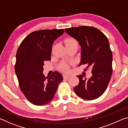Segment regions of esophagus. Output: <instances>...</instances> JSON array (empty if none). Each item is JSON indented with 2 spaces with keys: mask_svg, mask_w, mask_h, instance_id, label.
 <instances>
[{
  "mask_svg": "<svg viewBox=\"0 0 128 128\" xmlns=\"http://www.w3.org/2000/svg\"><path fill=\"white\" fill-rule=\"evenodd\" d=\"M63 77L64 78H70L71 77V75L68 74H64L63 75Z\"/></svg>",
  "mask_w": 128,
  "mask_h": 128,
  "instance_id": "esophagus-1",
  "label": "esophagus"
}]
</instances>
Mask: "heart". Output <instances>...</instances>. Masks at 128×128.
Returning a JSON list of instances; mask_svg holds the SVG:
<instances>
[{"label":"heart","mask_w":128,"mask_h":128,"mask_svg":"<svg viewBox=\"0 0 128 128\" xmlns=\"http://www.w3.org/2000/svg\"><path fill=\"white\" fill-rule=\"evenodd\" d=\"M65 42H66V45L70 44H77V41L76 40L74 39L71 38L66 39ZM59 68L60 69H62V70L64 71H67L69 70V66H68V64L64 62H62V63L60 64Z\"/></svg>","instance_id":"heart-1"}]
</instances>
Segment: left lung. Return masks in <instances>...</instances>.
I'll return each mask as SVG.
<instances>
[{
	"mask_svg": "<svg viewBox=\"0 0 128 128\" xmlns=\"http://www.w3.org/2000/svg\"><path fill=\"white\" fill-rule=\"evenodd\" d=\"M65 32L81 47L80 64H87L86 68L92 69L90 78L77 76L80 82L74 88L75 93L86 100L99 98L107 88L112 73V54L107 36L96 28L87 26L66 28Z\"/></svg>",
	"mask_w": 128,
	"mask_h": 128,
	"instance_id": "left-lung-1",
	"label": "left lung"
}]
</instances>
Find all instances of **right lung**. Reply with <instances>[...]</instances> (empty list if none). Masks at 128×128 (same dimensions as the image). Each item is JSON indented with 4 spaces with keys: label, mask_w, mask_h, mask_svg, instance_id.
Segmentation results:
<instances>
[{
    "label": "right lung",
    "mask_w": 128,
    "mask_h": 128,
    "mask_svg": "<svg viewBox=\"0 0 128 128\" xmlns=\"http://www.w3.org/2000/svg\"><path fill=\"white\" fill-rule=\"evenodd\" d=\"M64 32V29L33 32L22 41L17 50L15 73L21 90L34 105L50 102L63 80L61 73L57 72L46 78L43 71L44 62L51 60L54 42Z\"/></svg>",
    "instance_id": "1"
}]
</instances>
